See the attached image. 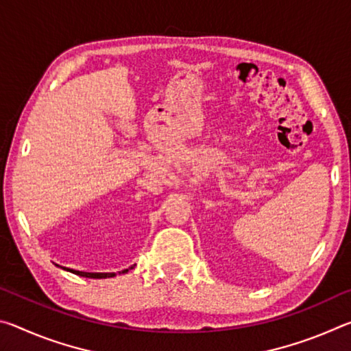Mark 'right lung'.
Instances as JSON below:
<instances>
[{
  "mask_svg": "<svg viewBox=\"0 0 351 351\" xmlns=\"http://www.w3.org/2000/svg\"><path fill=\"white\" fill-rule=\"evenodd\" d=\"M58 266V265H57ZM63 271H68V272H73L75 276H80V277H86V278H110V277H114L117 276V272H85V271H75V269H71V268H64V266H60ZM133 266H130L128 269H123V271H119V274H125L130 269H132Z\"/></svg>",
  "mask_w": 351,
  "mask_h": 351,
  "instance_id": "1",
  "label": "right lung"
}]
</instances>
